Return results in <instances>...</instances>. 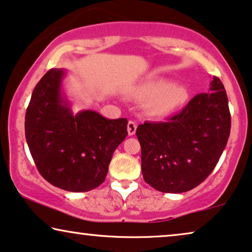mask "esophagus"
<instances>
[{
  "label": "esophagus",
  "instance_id": "obj_1",
  "mask_svg": "<svg viewBox=\"0 0 252 252\" xmlns=\"http://www.w3.org/2000/svg\"><path fill=\"white\" fill-rule=\"evenodd\" d=\"M136 127H137V124L135 122H133V120H129L128 124H127V132H128L129 136H132L135 134Z\"/></svg>",
  "mask_w": 252,
  "mask_h": 252
}]
</instances>
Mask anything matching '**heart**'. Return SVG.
Instances as JSON below:
<instances>
[{"label": "heart", "instance_id": "1", "mask_svg": "<svg viewBox=\"0 0 252 252\" xmlns=\"http://www.w3.org/2000/svg\"><path fill=\"white\" fill-rule=\"evenodd\" d=\"M136 95L143 101H151L149 110L155 117L168 116L188 99V92L185 86L171 85V82L165 80L146 82L140 86Z\"/></svg>", "mask_w": 252, "mask_h": 252}]
</instances>
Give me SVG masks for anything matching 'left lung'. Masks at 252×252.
I'll return each instance as SVG.
<instances>
[{
  "label": "left lung",
  "mask_w": 252,
  "mask_h": 252,
  "mask_svg": "<svg viewBox=\"0 0 252 252\" xmlns=\"http://www.w3.org/2000/svg\"><path fill=\"white\" fill-rule=\"evenodd\" d=\"M209 93L194 96L165 123L146 122L136 128L144 181L163 192L191 190L216 167L230 133L225 87L213 77Z\"/></svg>",
  "instance_id": "1"
}]
</instances>
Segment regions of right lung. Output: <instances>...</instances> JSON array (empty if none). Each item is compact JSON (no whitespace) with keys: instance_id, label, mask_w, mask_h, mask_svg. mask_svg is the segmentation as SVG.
<instances>
[{"instance_id":"add662e5","label":"right lung","mask_w":252,"mask_h":252,"mask_svg":"<svg viewBox=\"0 0 252 252\" xmlns=\"http://www.w3.org/2000/svg\"><path fill=\"white\" fill-rule=\"evenodd\" d=\"M63 68H51L34 88L25 135L37 170L55 187L89 191L104 182L112 154L127 135V119L84 110L73 115L62 92Z\"/></svg>"}]
</instances>
